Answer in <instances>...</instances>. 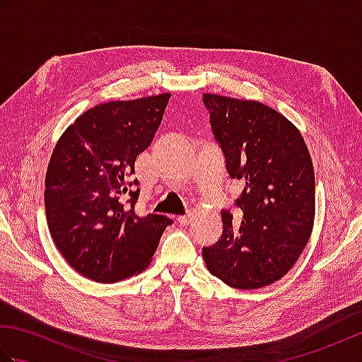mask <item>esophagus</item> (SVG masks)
<instances>
[{"mask_svg":"<svg viewBox=\"0 0 362 362\" xmlns=\"http://www.w3.org/2000/svg\"><path fill=\"white\" fill-rule=\"evenodd\" d=\"M191 219H193V213H191V211H187L185 214H183V216L177 218V221H179L180 226H188L189 222H191Z\"/></svg>","mask_w":362,"mask_h":362,"instance_id":"1","label":"esophagus"}]
</instances>
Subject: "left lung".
<instances>
[{
	"mask_svg": "<svg viewBox=\"0 0 362 362\" xmlns=\"http://www.w3.org/2000/svg\"><path fill=\"white\" fill-rule=\"evenodd\" d=\"M226 169L243 185L236 214L222 210V236L202 249L209 271L238 289H258L294 266L314 224L316 180L302 135L257 101L205 93Z\"/></svg>",
	"mask_w": 362,
	"mask_h": 362,
	"instance_id": "obj_1",
	"label": "left lung"
}]
</instances>
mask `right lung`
I'll use <instances>...</instances> for the list:
<instances>
[{
    "instance_id": "1",
    "label": "right lung",
    "mask_w": 362,
    "mask_h": 362,
    "mask_svg": "<svg viewBox=\"0 0 362 362\" xmlns=\"http://www.w3.org/2000/svg\"><path fill=\"white\" fill-rule=\"evenodd\" d=\"M171 95L99 104L60 136L45 180L46 221L59 252L81 275L117 283L151 263L163 214L138 216V153L149 148Z\"/></svg>"
}]
</instances>
